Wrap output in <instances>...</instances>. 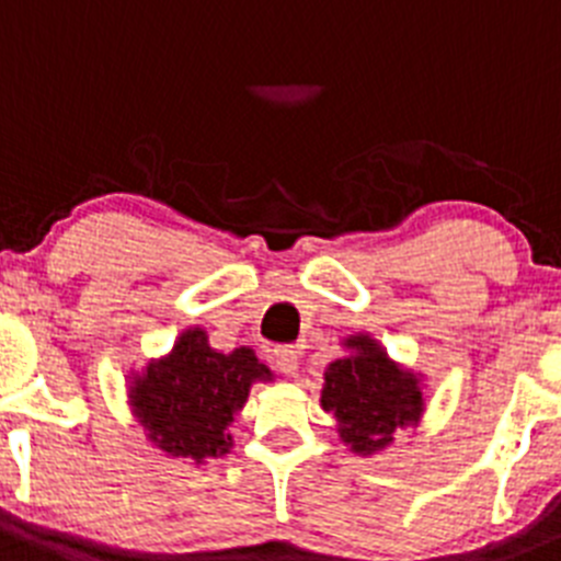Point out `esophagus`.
Returning a JSON list of instances; mask_svg holds the SVG:
<instances>
[{
    "instance_id": "esophagus-1",
    "label": "esophagus",
    "mask_w": 561,
    "mask_h": 561,
    "mask_svg": "<svg viewBox=\"0 0 561 561\" xmlns=\"http://www.w3.org/2000/svg\"><path fill=\"white\" fill-rule=\"evenodd\" d=\"M272 359H275V368L280 370V374L295 376L297 362H300V351H295V348H289V345H286V348H277Z\"/></svg>"
}]
</instances>
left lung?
I'll return each mask as SVG.
<instances>
[{
    "label": "left lung",
    "mask_w": 561,
    "mask_h": 561,
    "mask_svg": "<svg viewBox=\"0 0 561 561\" xmlns=\"http://www.w3.org/2000/svg\"><path fill=\"white\" fill-rule=\"evenodd\" d=\"M351 351L325 368L320 404L336 419L340 438L356 455H374L393 444L399 430L424 413L419 376L396 365L368 334L342 342Z\"/></svg>",
    "instance_id": "1"
}]
</instances>
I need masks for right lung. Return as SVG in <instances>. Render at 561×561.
I'll list each match as a JSON object with an SVG mask.
<instances>
[{"label": "right lung", "instance_id": "add662e5", "mask_svg": "<svg viewBox=\"0 0 561 561\" xmlns=\"http://www.w3.org/2000/svg\"><path fill=\"white\" fill-rule=\"evenodd\" d=\"M270 379L272 370L252 348L241 345L221 354L210 348L205 329H187L171 354L131 376L128 404L153 447L199 466L230 453L227 427L244 408L252 385Z\"/></svg>", "mask_w": 561, "mask_h": 561}]
</instances>
